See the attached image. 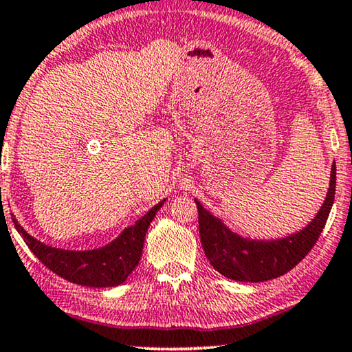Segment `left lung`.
<instances>
[{"instance_id": "8db88e82", "label": "left lung", "mask_w": 352, "mask_h": 352, "mask_svg": "<svg viewBox=\"0 0 352 352\" xmlns=\"http://www.w3.org/2000/svg\"><path fill=\"white\" fill-rule=\"evenodd\" d=\"M335 186L336 166L333 162L329 193L312 222L304 230L274 241H252L235 235L195 199L198 206L201 245L210 265L223 277L236 282L257 283L285 275L298 265L317 243L333 206Z\"/></svg>"}]
</instances>
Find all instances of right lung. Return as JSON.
<instances>
[{
	"instance_id": "add662e5",
	"label": "right lung",
	"mask_w": 352,
	"mask_h": 352,
	"mask_svg": "<svg viewBox=\"0 0 352 352\" xmlns=\"http://www.w3.org/2000/svg\"><path fill=\"white\" fill-rule=\"evenodd\" d=\"M162 204L164 201L149 209L111 245L93 251H64L46 246L30 236L14 217L12 222L30 251L56 275L83 287L106 288L124 283L138 265L148 227Z\"/></svg>"
}]
</instances>
